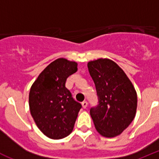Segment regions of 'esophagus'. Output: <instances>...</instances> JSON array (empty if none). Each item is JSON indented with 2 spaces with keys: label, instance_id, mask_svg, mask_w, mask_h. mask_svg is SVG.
<instances>
[{
  "label": "esophagus",
  "instance_id": "1",
  "mask_svg": "<svg viewBox=\"0 0 159 159\" xmlns=\"http://www.w3.org/2000/svg\"><path fill=\"white\" fill-rule=\"evenodd\" d=\"M82 106L84 109H85V108H87V107H88V102H86V101H84V102H82Z\"/></svg>",
  "mask_w": 159,
  "mask_h": 159
}]
</instances>
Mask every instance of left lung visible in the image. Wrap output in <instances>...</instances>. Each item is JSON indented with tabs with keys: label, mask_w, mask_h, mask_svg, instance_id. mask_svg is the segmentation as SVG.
I'll return each instance as SVG.
<instances>
[{
	"label": "left lung",
	"mask_w": 159,
	"mask_h": 159,
	"mask_svg": "<svg viewBox=\"0 0 159 159\" xmlns=\"http://www.w3.org/2000/svg\"><path fill=\"white\" fill-rule=\"evenodd\" d=\"M88 67L99 99V104L90 110L95 129L103 137H116L134 119L135 89L126 73L113 60H92L88 63Z\"/></svg>",
	"instance_id": "obj_1"
}]
</instances>
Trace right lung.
Here are the masks:
<instances>
[{"label": "right lung", "mask_w": 159, "mask_h": 159, "mask_svg": "<svg viewBox=\"0 0 159 159\" xmlns=\"http://www.w3.org/2000/svg\"><path fill=\"white\" fill-rule=\"evenodd\" d=\"M77 65L75 61L57 59L42 71L31 87L30 113L40 131L52 139L71 134L82 107L65 87L67 77L77 71Z\"/></svg>", "instance_id": "right-lung-1"}]
</instances>
